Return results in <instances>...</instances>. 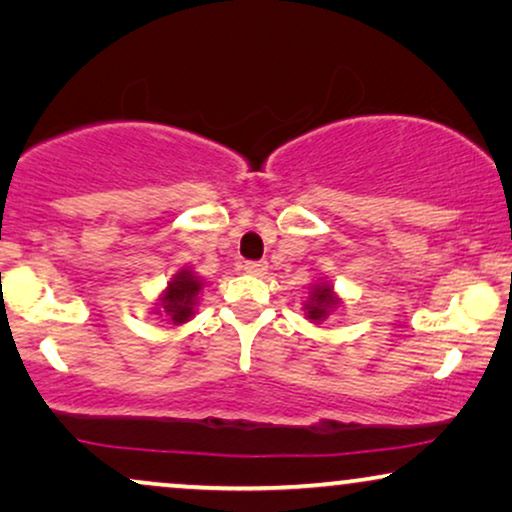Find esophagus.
<instances>
[{
	"label": "esophagus",
	"instance_id": "esophagus-1",
	"mask_svg": "<svg viewBox=\"0 0 512 512\" xmlns=\"http://www.w3.org/2000/svg\"><path fill=\"white\" fill-rule=\"evenodd\" d=\"M244 272H249V275H254V277H263L265 272H268V263H265V261H247V263H244Z\"/></svg>",
	"mask_w": 512,
	"mask_h": 512
}]
</instances>
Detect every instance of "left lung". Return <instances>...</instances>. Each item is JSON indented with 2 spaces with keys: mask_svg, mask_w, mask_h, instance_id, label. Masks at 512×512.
Here are the masks:
<instances>
[{
  "mask_svg": "<svg viewBox=\"0 0 512 512\" xmlns=\"http://www.w3.org/2000/svg\"><path fill=\"white\" fill-rule=\"evenodd\" d=\"M345 305V300L340 298V293L333 289L331 279H317V282L310 284V296L303 303V312L305 319L310 324H321L326 321L335 310Z\"/></svg>",
  "mask_w": 512,
  "mask_h": 512,
  "instance_id": "obj_1",
  "label": "left lung"
}]
</instances>
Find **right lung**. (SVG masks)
<instances>
[{"label":"right lung","instance_id":"1","mask_svg":"<svg viewBox=\"0 0 512 512\" xmlns=\"http://www.w3.org/2000/svg\"><path fill=\"white\" fill-rule=\"evenodd\" d=\"M202 286H205V279L193 268H179L165 289L158 293L153 314L163 317V321H172L174 326L186 324L195 317Z\"/></svg>","mask_w":512,"mask_h":512}]
</instances>
